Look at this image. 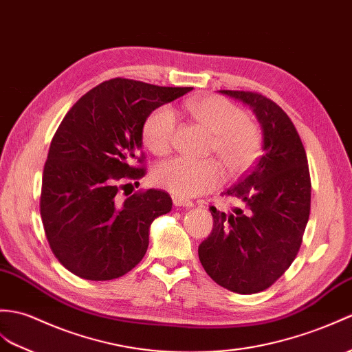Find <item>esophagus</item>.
Instances as JSON below:
<instances>
[{
	"mask_svg": "<svg viewBox=\"0 0 352 352\" xmlns=\"http://www.w3.org/2000/svg\"><path fill=\"white\" fill-rule=\"evenodd\" d=\"M174 206L175 207H193V202L190 199L179 198V196H174Z\"/></svg>",
	"mask_w": 352,
	"mask_h": 352,
	"instance_id": "1",
	"label": "esophagus"
}]
</instances>
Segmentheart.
<instances>
[{
  "label": "heart",
  "mask_w": 352,
  "mask_h": 352,
  "mask_svg": "<svg viewBox=\"0 0 352 352\" xmlns=\"http://www.w3.org/2000/svg\"><path fill=\"white\" fill-rule=\"evenodd\" d=\"M187 109L201 126L213 133L210 150L222 160L228 174H240L255 162L261 148V132L239 106L223 97L206 96L192 99L187 103ZM175 132L174 109L162 106L146 117L142 138L151 153L166 156L173 150ZM153 179L162 189L179 198H192L222 183L223 168L214 159L196 162L178 157L157 165Z\"/></svg>",
  "instance_id": "obj_1"
}]
</instances>
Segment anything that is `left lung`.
<instances>
[{"label":"left lung","instance_id":"obj_1","mask_svg":"<svg viewBox=\"0 0 352 352\" xmlns=\"http://www.w3.org/2000/svg\"><path fill=\"white\" fill-rule=\"evenodd\" d=\"M248 104L263 127V156L225 190L239 206L210 207L213 231L198 248L207 274L236 294H256L287 272L310 213V174L296 126L279 104L253 91L220 89Z\"/></svg>","mask_w":352,"mask_h":352}]
</instances>
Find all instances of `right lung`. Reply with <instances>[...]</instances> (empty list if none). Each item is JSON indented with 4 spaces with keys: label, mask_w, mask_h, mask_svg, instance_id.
I'll list each match as a JSON object with an SVG mask.
<instances>
[{
    "label": "right lung",
    "mask_w": 352,
    "mask_h": 352,
    "mask_svg": "<svg viewBox=\"0 0 352 352\" xmlns=\"http://www.w3.org/2000/svg\"><path fill=\"white\" fill-rule=\"evenodd\" d=\"M190 89L116 78L65 113L49 146L40 214L55 258L73 274L111 280L141 263L153 220L173 208L165 190L126 193L130 179L145 175L142 127L154 109Z\"/></svg>",
    "instance_id": "right-lung-1"
}]
</instances>
